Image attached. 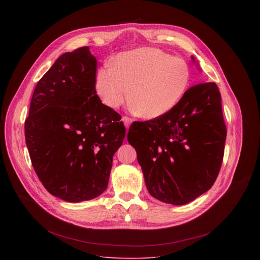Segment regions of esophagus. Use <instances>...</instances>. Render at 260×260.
Instances as JSON below:
<instances>
[{
    "label": "esophagus",
    "instance_id": "esophagus-1",
    "mask_svg": "<svg viewBox=\"0 0 260 260\" xmlns=\"http://www.w3.org/2000/svg\"><path fill=\"white\" fill-rule=\"evenodd\" d=\"M122 121H123V123H124V125L126 126V128H128V127H129V125L132 124L133 119H132V118H129V117L124 116V117H122Z\"/></svg>",
    "mask_w": 260,
    "mask_h": 260
}]
</instances>
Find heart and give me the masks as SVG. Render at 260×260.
Masks as SVG:
<instances>
[{
	"label": "heart",
	"instance_id": "1",
	"mask_svg": "<svg viewBox=\"0 0 260 260\" xmlns=\"http://www.w3.org/2000/svg\"><path fill=\"white\" fill-rule=\"evenodd\" d=\"M189 80L190 70L184 60L160 49L140 48L120 53L112 67L100 68L95 89L108 107L118 108L131 100L136 114L156 119L180 102Z\"/></svg>",
	"mask_w": 260,
	"mask_h": 260
}]
</instances>
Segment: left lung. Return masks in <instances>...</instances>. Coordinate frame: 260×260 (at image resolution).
<instances>
[{"instance_id": "obj_1", "label": "left lung", "mask_w": 260, "mask_h": 260, "mask_svg": "<svg viewBox=\"0 0 260 260\" xmlns=\"http://www.w3.org/2000/svg\"><path fill=\"white\" fill-rule=\"evenodd\" d=\"M225 138L221 95L214 82L188 88L170 113L135 121L127 134L148 193L174 206L193 201L212 187Z\"/></svg>"}]
</instances>
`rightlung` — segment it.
<instances>
[{
    "label": "right lung",
    "mask_w": 260,
    "mask_h": 260,
    "mask_svg": "<svg viewBox=\"0 0 260 260\" xmlns=\"http://www.w3.org/2000/svg\"><path fill=\"white\" fill-rule=\"evenodd\" d=\"M97 60L87 46L65 52L40 79L25 120L32 167L48 192L67 202L100 196L125 137L121 116L95 92Z\"/></svg>",
    "instance_id": "right-lung-1"
}]
</instances>
